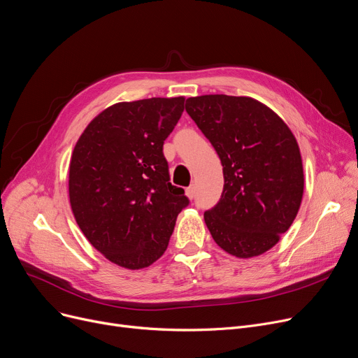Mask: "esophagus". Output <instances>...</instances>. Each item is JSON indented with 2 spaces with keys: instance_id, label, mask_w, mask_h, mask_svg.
<instances>
[{
  "instance_id": "esophagus-1",
  "label": "esophagus",
  "mask_w": 358,
  "mask_h": 358,
  "mask_svg": "<svg viewBox=\"0 0 358 358\" xmlns=\"http://www.w3.org/2000/svg\"><path fill=\"white\" fill-rule=\"evenodd\" d=\"M185 194H187L189 199H193V197H194V187H193V185H190V187L185 189Z\"/></svg>"
}]
</instances>
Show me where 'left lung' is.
<instances>
[{
    "instance_id": "left-lung-1",
    "label": "left lung",
    "mask_w": 358,
    "mask_h": 358,
    "mask_svg": "<svg viewBox=\"0 0 358 358\" xmlns=\"http://www.w3.org/2000/svg\"><path fill=\"white\" fill-rule=\"evenodd\" d=\"M185 111L224 166L221 199L205 212L215 243L237 257L265 253L301 203L304 176L294 134L266 105L247 96L189 98Z\"/></svg>"
}]
</instances>
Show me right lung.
Masks as SVG:
<instances>
[{"label": "right lung", "instance_id": "obj_1", "mask_svg": "<svg viewBox=\"0 0 358 358\" xmlns=\"http://www.w3.org/2000/svg\"><path fill=\"white\" fill-rule=\"evenodd\" d=\"M184 98L120 102L92 120L73 150L69 193L76 222L108 260L146 268L166 250L190 200L169 182L164 142Z\"/></svg>", "mask_w": 358, "mask_h": 358}]
</instances>
